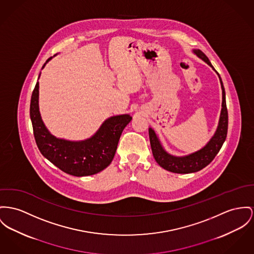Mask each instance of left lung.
<instances>
[{
	"instance_id": "obj_1",
	"label": "left lung",
	"mask_w": 254,
	"mask_h": 254,
	"mask_svg": "<svg viewBox=\"0 0 254 254\" xmlns=\"http://www.w3.org/2000/svg\"><path fill=\"white\" fill-rule=\"evenodd\" d=\"M192 53L196 57L201 59L203 62H205L208 65H210L219 76L220 86L222 90L221 111H220V119H219L217 130L214 135L210 138V140L203 146L201 149L195 152L188 154L185 156H175L166 151L159 136L155 133L152 128L149 127L148 129L149 139H150L154 159L156 160V162L160 167L174 173H191V172H196V171H199L200 169H204L214 160L216 155L219 153L223 142L225 141L226 135H227L228 113H227L226 102H225V90H224L220 74L216 71L215 68L213 67L209 59L206 57V55L202 51L198 49H193Z\"/></svg>"
}]
</instances>
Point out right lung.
I'll list each match as a JSON object with an SVG mask.
<instances>
[{
  "label": "right lung",
  "mask_w": 254,
  "mask_h": 254,
  "mask_svg": "<svg viewBox=\"0 0 254 254\" xmlns=\"http://www.w3.org/2000/svg\"><path fill=\"white\" fill-rule=\"evenodd\" d=\"M52 59L53 57L46 61L42 69ZM39 77L40 74L38 79ZM38 100L37 82L32 94L30 117L37 147L52 164L70 175L81 177L96 174L112 163L122 131L132 120L130 115H119L106 119L96 133L86 139L68 140L52 135L47 129L41 119Z\"/></svg>",
  "instance_id": "obj_1"
}]
</instances>
